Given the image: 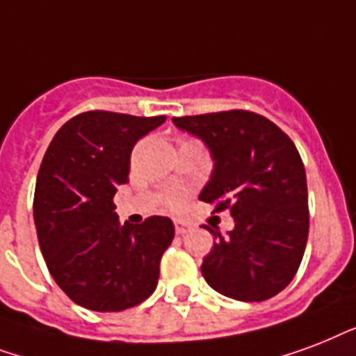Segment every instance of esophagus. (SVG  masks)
<instances>
[{
  "instance_id": "obj_1",
  "label": "esophagus",
  "mask_w": 356,
  "mask_h": 356,
  "mask_svg": "<svg viewBox=\"0 0 356 356\" xmlns=\"http://www.w3.org/2000/svg\"><path fill=\"white\" fill-rule=\"evenodd\" d=\"M175 230L176 234H187V232H191L193 227L186 221H175Z\"/></svg>"
}]
</instances>
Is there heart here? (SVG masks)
Instances as JSON below:
<instances>
[{"label": "heart", "mask_w": 356, "mask_h": 356, "mask_svg": "<svg viewBox=\"0 0 356 356\" xmlns=\"http://www.w3.org/2000/svg\"><path fill=\"white\" fill-rule=\"evenodd\" d=\"M181 204H184V197L178 195V193H176V195H170V197L167 198V208L170 209H178Z\"/></svg>", "instance_id": "1"}]
</instances>
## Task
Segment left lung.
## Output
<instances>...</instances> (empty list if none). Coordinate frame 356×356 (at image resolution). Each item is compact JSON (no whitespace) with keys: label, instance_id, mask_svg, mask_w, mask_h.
I'll use <instances>...</instances> for the list:
<instances>
[{"label":"left lung","instance_id":"1","mask_svg":"<svg viewBox=\"0 0 356 356\" xmlns=\"http://www.w3.org/2000/svg\"><path fill=\"white\" fill-rule=\"evenodd\" d=\"M176 128L206 143L213 172L200 193L213 211L228 209V236L202 261L206 282L236 301L271 299L293 280L308 239L307 172L293 140L258 113L175 117Z\"/></svg>","mask_w":356,"mask_h":356}]
</instances>
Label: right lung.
Masks as SVG:
<instances>
[{
  "label": "right lung",
  "instance_id": "1",
  "mask_svg": "<svg viewBox=\"0 0 356 356\" xmlns=\"http://www.w3.org/2000/svg\"><path fill=\"white\" fill-rule=\"evenodd\" d=\"M165 118L81 113L60 126L44 154L33 200L38 245L57 286L79 307L120 312L158 286L175 225L159 216L120 225L113 197L128 181L135 143Z\"/></svg>",
  "mask_w": 356,
  "mask_h": 356
}]
</instances>
